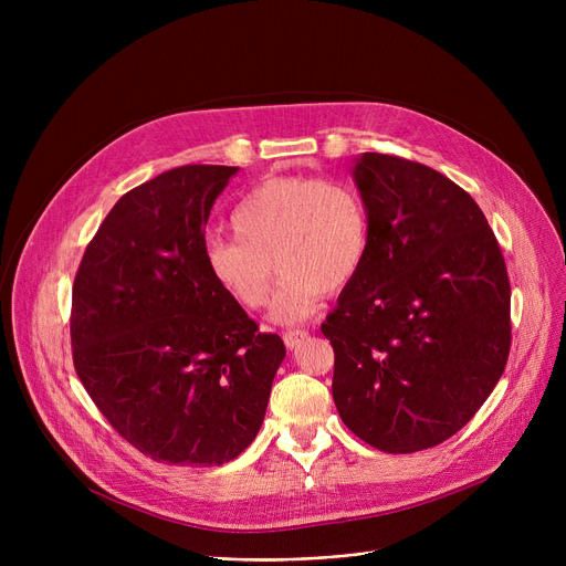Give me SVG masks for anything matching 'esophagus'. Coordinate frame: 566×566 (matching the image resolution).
<instances>
[{
	"mask_svg": "<svg viewBox=\"0 0 566 566\" xmlns=\"http://www.w3.org/2000/svg\"><path fill=\"white\" fill-rule=\"evenodd\" d=\"M307 337H310V333H307V331H286V333L282 335V339H284V344H286V348L301 346Z\"/></svg>",
	"mask_w": 566,
	"mask_h": 566,
	"instance_id": "34e87169",
	"label": "esophagus"
}]
</instances>
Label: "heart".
Instances as JSON below:
<instances>
[{
	"label": "heart",
	"instance_id": "b5f03b06",
	"mask_svg": "<svg viewBox=\"0 0 566 566\" xmlns=\"http://www.w3.org/2000/svg\"><path fill=\"white\" fill-rule=\"evenodd\" d=\"M231 229L235 238L206 243V271L231 303L254 312L271 295L275 262L284 275L271 314L277 323L316 314L323 293L358 277L369 250L367 203L335 178H265L235 203Z\"/></svg>",
	"mask_w": 566,
	"mask_h": 566
}]
</instances>
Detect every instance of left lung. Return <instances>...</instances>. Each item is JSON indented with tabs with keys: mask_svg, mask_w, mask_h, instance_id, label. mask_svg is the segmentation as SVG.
I'll return each instance as SVG.
<instances>
[{
	"mask_svg": "<svg viewBox=\"0 0 566 566\" xmlns=\"http://www.w3.org/2000/svg\"><path fill=\"white\" fill-rule=\"evenodd\" d=\"M367 259L321 325L335 350L342 422L388 454L463 429L510 358L512 289L474 199L440 171L363 154Z\"/></svg>",
	"mask_w": 566,
	"mask_h": 566,
	"instance_id": "left-lung-1",
	"label": "left lung"
}]
</instances>
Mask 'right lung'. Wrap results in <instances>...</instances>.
Wrapping results in <instances>:
<instances>
[{"label":"right lung","mask_w":566,"mask_h":566,"mask_svg":"<svg viewBox=\"0 0 566 566\" xmlns=\"http://www.w3.org/2000/svg\"><path fill=\"white\" fill-rule=\"evenodd\" d=\"M238 167L184 165L114 203L73 284V365L135 450L222 465L261 429L286 348L203 263V229Z\"/></svg>","instance_id":"1"}]
</instances>
